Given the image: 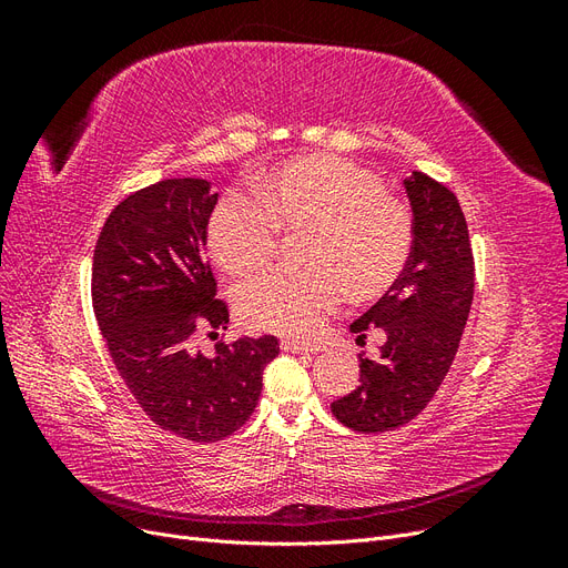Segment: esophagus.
I'll return each mask as SVG.
<instances>
[{"mask_svg": "<svg viewBox=\"0 0 568 568\" xmlns=\"http://www.w3.org/2000/svg\"><path fill=\"white\" fill-rule=\"evenodd\" d=\"M282 351L284 353H315L313 346H307V343H301V341H282Z\"/></svg>", "mask_w": 568, "mask_h": 568, "instance_id": "1", "label": "esophagus"}]
</instances>
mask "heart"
Returning a JSON list of instances; mask_svg holds the SVG:
<instances>
[{
    "mask_svg": "<svg viewBox=\"0 0 568 568\" xmlns=\"http://www.w3.org/2000/svg\"><path fill=\"white\" fill-rule=\"evenodd\" d=\"M261 196L232 189L209 222L215 263L230 274L263 267L277 246L280 227L305 230V270H270L239 291V315L253 329L311 336L341 296L386 291L407 263L415 225L409 209L386 194L372 170L334 159L303 156L255 180Z\"/></svg>",
    "mask_w": 568,
    "mask_h": 568,
    "instance_id": "b5f03b06",
    "label": "heart"
}]
</instances>
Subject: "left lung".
<instances>
[{"instance_id": "obj_1", "label": "left lung", "mask_w": 568, "mask_h": 568, "mask_svg": "<svg viewBox=\"0 0 568 568\" xmlns=\"http://www.w3.org/2000/svg\"><path fill=\"white\" fill-rule=\"evenodd\" d=\"M405 184L415 242L400 277L351 324L386 334L382 359H359V386L332 403L334 417L359 434L393 432L434 398L448 374L474 298L467 220L448 186L415 170Z\"/></svg>"}]
</instances>
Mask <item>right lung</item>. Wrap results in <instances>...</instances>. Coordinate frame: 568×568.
<instances>
[{
	"mask_svg": "<svg viewBox=\"0 0 568 568\" xmlns=\"http://www.w3.org/2000/svg\"><path fill=\"white\" fill-rule=\"evenodd\" d=\"M217 203L211 182L175 178L118 203L99 234L92 303L118 374L153 424L194 443L244 426L263 390V369L280 355L277 336L217 343L194 334L227 329L215 298L205 232Z\"/></svg>",
	"mask_w": 568,
	"mask_h": 568,
	"instance_id": "obj_1",
	"label": "right lung"
}]
</instances>
